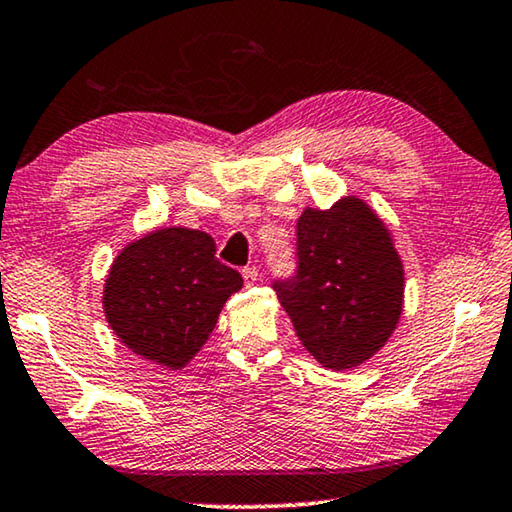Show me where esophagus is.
I'll list each match as a JSON object with an SVG mask.
<instances>
[{
    "label": "esophagus",
    "instance_id": "esophagus-1",
    "mask_svg": "<svg viewBox=\"0 0 512 512\" xmlns=\"http://www.w3.org/2000/svg\"><path fill=\"white\" fill-rule=\"evenodd\" d=\"M241 278H243V285L246 287H253L257 278H259V271L255 269V266H246V269L241 271Z\"/></svg>",
    "mask_w": 512,
    "mask_h": 512
}]
</instances>
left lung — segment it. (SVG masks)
Here are the masks:
<instances>
[{
    "instance_id": "1",
    "label": "left lung",
    "mask_w": 512,
    "mask_h": 512,
    "mask_svg": "<svg viewBox=\"0 0 512 512\" xmlns=\"http://www.w3.org/2000/svg\"><path fill=\"white\" fill-rule=\"evenodd\" d=\"M296 335L323 367L353 369L401 316L403 266L387 227L358 198L296 223V269L273 280Z\"/></svg>"
}]
</instances>
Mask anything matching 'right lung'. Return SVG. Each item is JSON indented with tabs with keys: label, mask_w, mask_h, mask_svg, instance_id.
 <instances>
[{
	"label": "right lung",
	"mask_w": 512,
	"mask_h": 512,
	"mask_svg": "<svg viewBox=\"0 0 512 512\" xmlns=\"http://www.w3.org/2000/svg\"><path fill=\"white\" fill-rule=\"evenodd\" d=\"M243 285L205 232L168 227L129 243L104 285V312L123 344L180 369L207 342L221 307Z\"/></svg>",
	"instance_id": "right-lung-1"
}]
</instances>
